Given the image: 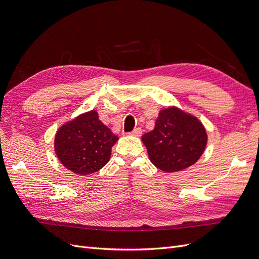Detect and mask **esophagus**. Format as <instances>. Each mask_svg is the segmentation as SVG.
Returning <instances> with one entry per match:
<instances>
[{
  "label": "esophagus",
  "mask_w": 259,
  "mask_h": 259,
  "mask_svg": "<svg viewBox=\"0 0 259 259\" xmlns=\"http://www.w3.org/2000/svg\"><path fill=\"white\" fill-rule=\"evenodd\" d=\"M142 134H143V130L140 128V127H137V128H135L134 131H133L132 133H130V135L135 136V137H140V136H142Z\"/></svg>",
  "instance_id": "obj_1"
}]
</instances>
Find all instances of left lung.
<instances>
[{"mask_svg":"<svg viewBox=\"0 0 259 259\" xmlns=\"http://www.w3.org/2000/svg\"><path fill=\"white\" fill-rule=\"evenodd\" d=\"M142 140L153 165L174 173L198 162L207 145V133L197 116L170 106L161 109L154 128Z\"/></svg>","mask_w":259,"mask_h":259,"instance_id":"left-lung-1","label":"left lung"}]
</instances>
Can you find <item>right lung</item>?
<instances>
[{
    "label": "right lung",
    "mask_w": 259,
    "mask_h": 259,
    "mask_svg": "<svg viewBox=\"0 0 259 259\" xmlns=\"http://www.w3.org/2000/svg\"><path fill=\"white\" fill-rule=\"evenodd\" d=\"M117 140L119 137L99 120L98 112L91 110L61 125L55 135L54 148L67 169L90 175L109 162Z\"/></svg>",
    "instance_id": "add662e5"
}]
</instances>
